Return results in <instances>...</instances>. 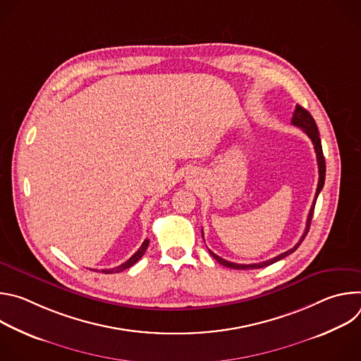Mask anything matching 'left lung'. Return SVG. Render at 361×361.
Here are the masks:
<instances>
[{"instance_id": "8db88e82", "label": "left lung", "mask_w": 361, "mask_h": 361, "mask_svg": "<svg viewBox=\"0 0 361 361\" xmlns=\"http://www.w3.org/2000/svg\"><path fill=\"white\" fill-rule=\"evenodd\" d=\"M291 124L295 126V127H300L308 137H310V140L313 141V145H314V149H316V156H317V164H319V184H317V190H316V195H314V201H313V205L310 209V213H308V217H307V223H305V230L300 238V241L290 250H287L286 252H281L280 255L274 257V259L271 260H267V262H263V263H255V264H237V263H231V262H227L224 259H221V257H219L217 254H214L212 250L210 254L214 257V259L221 264V266H226L228 269H235V270H248V269H262V267H266V266H270L276 262H280L281 259H284V257H287L288 254L294 252L298 245L301 244V241L305 238L308 230H310V224H312V219H313V213H314V205H316V201H317V197L324 185V180H326V161H324V156H323V148H322V140H320V134H319V130H317V126H316V121L314 118L312 117V114L308 113L305 109H302L301 106H295V110L293 113V118H291ZM202 233V230H201Z\"/></svg>"}]
</instances>
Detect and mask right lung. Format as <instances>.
Here are the masks:
<instances>
[{
  "mask_svg": "<svg viewBox=\"0 0 361 361\" xmlns=\"http://www.w3.org/2000/svg\"><path fill=\"white\" fill-rule=\"evenodd\" d=\"M148 244H149V240H144V243L141 244V247L137 250V252H134L130 259L126 262V263H123L121 266H118V267H114V269H109V270H102V273H106V274H111V273H120V271H123V270H126V269H130L131 266H134L141 257L144 255V252H145V250H147V247H148Z\"/></svg>",
  "mask_w": 361,
  "mask_h": 361,
  "instance_id": "right-lung-1",
  "label": "right lung"
}]
</instances>
